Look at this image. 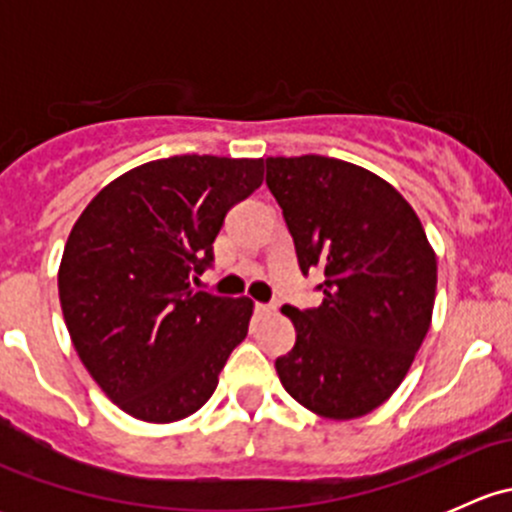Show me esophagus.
<instances>
[{
	"mask_svg": "<svg viewBox=\"0 0 512 512\" xmlns=\"http://www.w3.org/2000/svg\"><path fill=\"white\" fill-rule=\"evenodd\" d=\"M255 312L260 314V317H272V314H275V304H262V302H257V304H255Z\"/></svg>",
	"mask_w": 512,
	"mask_h": 512,
	"instance_id": "obj_1",
	"label": "esophagus"
}]
</instances>
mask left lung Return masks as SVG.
I'll return each instance as SVG.
<instances>
[{
    "label": "left lung",
    "instance_id": "obj_1",
    "mask_svg": "<svg viewBox=\"0 0 512 512\" xmlns=\"http://www.w3.org/2000/svg\"><path fill=\"white\" fill-rule=\"evenodd\" d=\"M302 272L322 304L285 307L297 329L275 361L282 386L317 416L349 421L384 404L431 327L436 252L404 195L371 170L327 156L267 158Z\"/></svg>",
    "mask_w": 512,
    "mask_h": 512
}]
</instances>
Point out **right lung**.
Returning a JSON list of instances; mask_svg holds the SVG:
<instances>
[{
    "label": "right lung",
    "instance_id": "right-lung-1",
    "mask_svg": "<svg viewBox=\"0 0 512 512\" xmlns=\"http://www.w3.org/2000/svg\"><path fill=\"white\" fill-rule=\"evenodd\" d=\"M262 158L173 156L111 180L71 227L59 299L76 354L128 416L170 423L213 396L247 337L252 299L195 292L227 210L262 185Z\"/></svg>",
    "mask_w": 512,
    "mask_h": 512
}]
</instances>
